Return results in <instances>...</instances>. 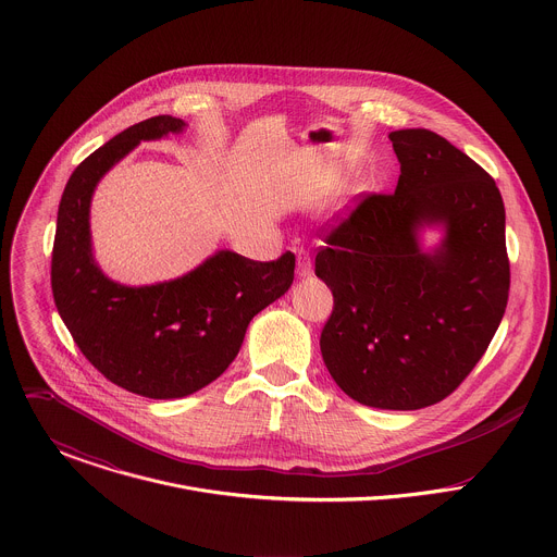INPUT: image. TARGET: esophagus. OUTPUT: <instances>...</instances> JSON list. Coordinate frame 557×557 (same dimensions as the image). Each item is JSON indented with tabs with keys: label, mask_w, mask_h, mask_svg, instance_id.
Returning <instances> with one entry per match:
<instances>
[{
	"label": "esophagus",
	"mask_w": 557,
	"mask_h": 557,
	"mask_svg": "<svg viewBox=\"0 0 557 557\" xmlns=\"http://www.w3.org/2000/svg\"><path fill=\"white\" fill-rule=\"evenodd\" d=\"M295 256H297V273H299L301 277H308V275L312 273V262H310L308 251L297 249V251H295Z\"/></svg>",
	"instance_id": "1"
}]
</instances>
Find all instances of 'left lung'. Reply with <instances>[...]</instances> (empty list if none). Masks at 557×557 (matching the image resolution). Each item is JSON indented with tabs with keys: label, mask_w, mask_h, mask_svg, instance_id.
Returning a JSON list of instances; mask_svg holds the SVG:
<instances>
[{
	"label": "left lung",
	"mask_w": 557,
	"mask_h": 557,
	"mask_svg": "<svg viewBox=\"0 0 557 557\" xmlns=\"http://www.w3.org/2000/svg\"><path fill=\"white\" fill-rule=\"evenodd\" d=\"M401 176L324 237L314 273L335 306L322 357L350 399L421 410L481 361L509 299L505 205L494 178L430 129L389 134ZM441 225L430 252L420 231Z\"/></svg>",
	"instance_id": "1"
}]
</instances>
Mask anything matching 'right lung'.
<instances>
[{
    "label": "right lung",
    "instance_id": "add662e5",
    "mask_svg": "<svg viewBox=\"0 0 557 557\" xmlns=\"http://www.w3.org/2000/svg\"><path fill=\"white\" fill-rule=\"evenodd\" d=\"M170 114L140 121L78 165L59 202L52 295L86 359L147 399H181L215 381L240 352L253 317L293 284L295 256L256 262L218 251L183 277L149 286L110 280L95 260L90 202L99 181L140 140L185 129Z\"/></svg>",
    "mask_w": 557,
    "mask_h": 557
}]
</instances>
